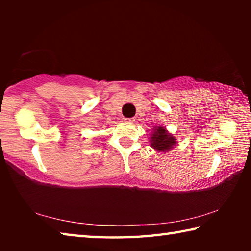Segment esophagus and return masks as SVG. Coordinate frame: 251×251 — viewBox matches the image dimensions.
<instances>
[{
    "mask_svg": "<svg viewBox=\"0 0 251 251\" xmlns=\"http://www.w3.org/2000/svg\"><path fill=\"white\" fill-rule=\"evenodd\" d=\"M124 122L125 123H133L134 118H124Z\"/></svg>",
    "mask_w": 251,
    "mask_h": 251,
    "instance_id": "esophagus-1",
    "label": "esophagus"
}]
</instances>
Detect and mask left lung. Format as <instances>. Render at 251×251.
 Returning <instances> with one entry per match:
<instances>
[{
	"label": "left lung",
	"instance_id": "obj_1",
	"mask_svg": "<svg viewBox=\"0 0 251 251\" xmlns=\"http://www.w3.org/2000/svg\"><path fill=\"white\" fill-rule=\"evenodd\" d=\"M151 141L152 148H155L158 151H169L176 144V141L174 139L173 136L168 134L164 127H158V128L155 129L154 134L151 135Z\"/></svg>",
	"mask_w": 251,
	"mask_h": 251
}]
</instances>
